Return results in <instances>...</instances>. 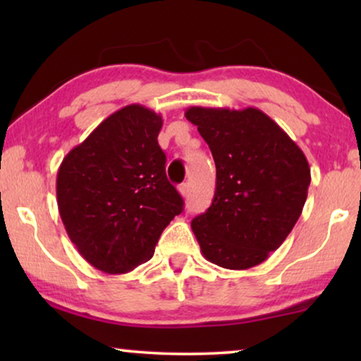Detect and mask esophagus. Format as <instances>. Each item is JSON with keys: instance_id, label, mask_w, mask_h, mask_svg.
<instances>
[{"instance_id": "1", "label": "esophagus", "mask_w": 361, "mask_h": 361, "mask_svg": "<svg viewBox=\"0 0 361 361\" xmlns=\"http://www.w3.org/2000/svg\"><path fill=\"white\" fill-rule=\"evenodd\" d=\"M179 192H180L182 197L189 195V184H180L179 185Z\"/></svg>"}]
</instances>
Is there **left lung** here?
<instances>
[{
    "label": "left lung",
    "mask_w": 361,
    "mask_h": 361,
    "mask_svg": "<svg viewBox=\"0 0 361 361\" xmlns=\"http://www.w3.org/2000/svg\"><path fill=\"white\" fill-rule=\"evenodd\" d=\"M209 145L216 189L205 214L192 220L202 255L226 269L268 259L302 214L310 167L300 147L258 108H187Z\"/></svg>",
    "instance_id": "8db88e82"
}]
</instances>
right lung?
I'll use <instances>...</instances> for the list:
<instances>
[{
    "label": "right lung",
    "instance_id": "add662e5",
    "mask_svg": "<svg viewBox=\"0 0 361 361\" xmlns=\"http://www.w3.org/2000/svg\"><path fill=\"white\" fill-rule=\"evenodd\" d=\"M161 126V115L128 105L103 120L59 167L62 224L83 259L103 273L125 274L151 259L162 230L184 210L166 176Z\"/></svg>",
    "mask_w": 361,
    "mask_h": 361
}]
</instances>
